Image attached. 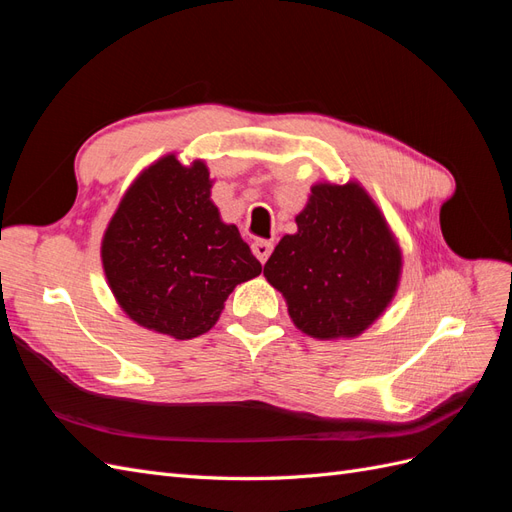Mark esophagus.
<instances>
[{"mask_svg":"<svg viewBox=\"0 0 512 512\" xmlns=\"http://www.w3.org/2000/svg\"><path fill=\"white\" fill-rule=\"evenodd\" d=\"M252 252H254V256L262 262V265H265L267 258H269L271 252H273V243H271V241H265V239H256V241L252 243Z\"/></svg>","mask_w":512,"mask_h":512,"instance_id":"esophagus-1","label":"esophagus"}]
</instances>
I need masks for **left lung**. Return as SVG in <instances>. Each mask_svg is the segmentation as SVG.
<instances>
[{
    "instance_id": "8db88e82",
    "label": "left lung",
    "mask_w": 512,
    "mask_h": 512,
    "mask_svg": "<svg viewBox=\"0 0 512 512\" xmlns=\"http://www.w3.org/2000/svg\"><path fill=\"white\" fill-rule=\"evenodd\" d=\"M265 265L292 322L320 339L354 337L393 299L401 256L378 207L356 183L314 185Z\"/></svg>"
}]
</instances>
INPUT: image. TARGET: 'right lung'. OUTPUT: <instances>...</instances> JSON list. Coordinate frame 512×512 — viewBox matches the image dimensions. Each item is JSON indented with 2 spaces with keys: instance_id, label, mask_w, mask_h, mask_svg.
<instances>
[{
  "instance_id": "right-lung-1",
  "label": "right lung",
  "mask_w": 512,
  "mask_h": 512,
  "mask_svg": "<svg viewBox=\"0 0 512 512\" xmlns=\"http://www.w3.org/2000/svg\"><path fill=\"white\" fill-rule=\"evenodd\" d=\"M102 265L123 312L177 339L209 331L232 288L262 271L211 203L207 166H181L175 156L149 166L123 196Z\"/></svg>"
}]
</instances>
